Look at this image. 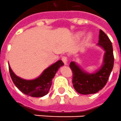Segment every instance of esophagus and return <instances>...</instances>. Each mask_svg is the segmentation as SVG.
<instances>
[{
    "label": "esophagus",
    "mask_w": 121,
    "mask_h": 121,
    "mask_svg": "<svg viewBox=\"0 0 121 121\" xmlns=\"http://www.w3.org/2000/svg\"><path fill=\"white\" fill-rule=\"evenodd\" d=\"M61 60H62L63 62L64 63V64L65 65H68V58L66 56H63L62 57H61Z\"/></svg>",
    "instance_id": "1"
}]
</instances>
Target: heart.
<instances>
[{"label":"heart","mask_w":121,"mask_h":121,"mask_svg":"<svg viewBox=\"0 0 121 121\" xmlns=\"http://www.w3.org/2000/svg\"><path fill=\"white\" fill-rule=\"evenodd\" d=\"M84 32H77L76 34H75V37L77 39H80L81 37H82L84 35ZM92 39V35L90 34H88L86 35V38H85V40L86 42H89L90 41V40Z\"/></svg>","instance_id":"1"}]
</instances>
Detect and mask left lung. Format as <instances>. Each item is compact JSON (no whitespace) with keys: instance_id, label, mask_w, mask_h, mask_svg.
I'll use <instances>...</instances> for the list:
<instances>
[{"instance_id":"obj_1","label":"left lung","mask_w":121,"mask_h":121,"mask_svg":"<svg viewBox=\"0 0 121 121\" xmlns=\"http://www.w3.org/2000/svg\"><path fill=\"white\" fill-rule=\"evenodd\" d=\"M97 45L104 50L103 64L95 73H89L82 69L74 61L70 63L73 71V84L75 90L83 95L93 94L102 89L107 82L114 65L112 43L106 34L100 30Z\"/></svg>"}]
</instances>
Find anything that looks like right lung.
Segmentation results:
<instances>
[{"instance_id":"right-lung-1","label":"right lung","mask_w":121,"mask_h":121,"mask_svg":"<svg viewBox=\"0 0 121 121\" xmlns=\"http://www.w3.org/2000/svg\"><path fill=\"white\" fill-rule=\"evenodd\" d=\"M64 65L61 60H58L52 65L45 69L36 79L26 80L15 74L9 64L11 78L16 87L21 92L33 97H42L48 93L52 86L53 78L58 69Z\"/></svg>"}]
</instances>
